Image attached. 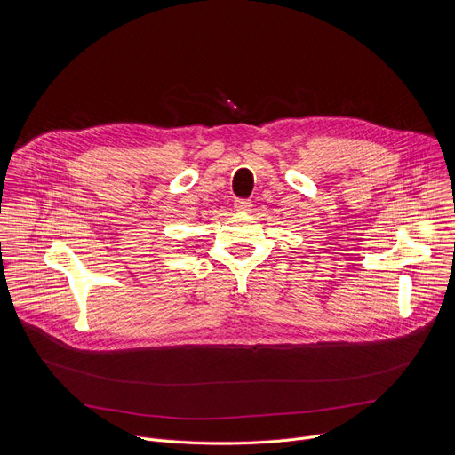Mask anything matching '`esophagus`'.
Returning a JSON list of instances; mask_svg holds the SVG:
<instances>
[{
  "label": "esophagus",
  "instance_id": "esophagus-1",
  "mask_svg": "<svg viewBox=\"0 0 455 455\" xmlns=\"http://www.w3.org/2000/svg\"><path fill=\"white\" fill-rule=\"evenodd\" d=\"M234 207H235V211H239V212H248V211L251 209V202L239 198V200L234 202Z\"/></svg>",
  "mask_w": 455,
  "mask_h": 455
}]
</instances>
